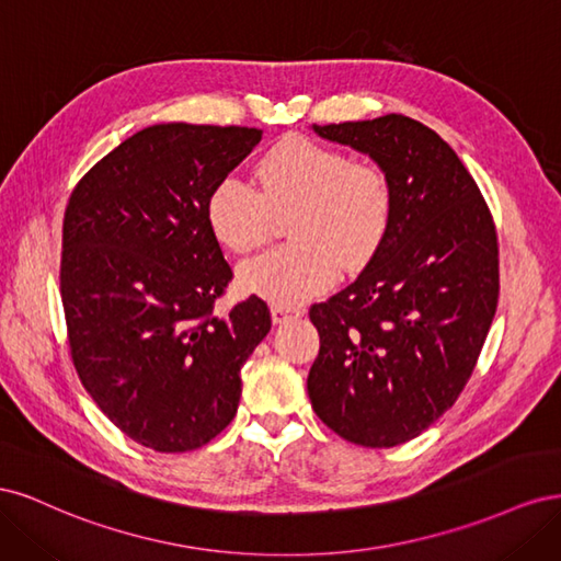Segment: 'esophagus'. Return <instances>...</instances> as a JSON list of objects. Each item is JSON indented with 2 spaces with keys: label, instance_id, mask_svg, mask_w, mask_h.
Listing matches in <instances>:
<instances>
[{
  "label": "esophagus",
  "instance_id": "1",
  "mask_svg": "<svg viewBox=\"0 0 561 561\" xmlns=\"http://www.w3.org/2000/svg\"><path fill=\"white\" fill-rule=\"evenodd\" d=\"M297 316H299V311H295V309H287V307H283V304H271V320H274L276 325L293 320Z\"/></svg>",
  "mask_w": 561,
  "mask_h": 561
}]
</instances>
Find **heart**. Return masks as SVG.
Segmentation results:
<instances>
[{
    "instance_id": "obj_1",
    "label": "heart",
    "mask_w": 561,
    "mask_h": 561,
    "mask_svg": "<svg viewBox=\"0 0 561 561\" xmlns=\"http://www.w3.org/2000/svg\"><path fill=\"white\" fill-rule=\"evenodd\" d=\"M257 192L239 178L219 180L206 215L219 243L236 252L257 248L271 217L290 215L295 243L268 248L239 268L243 290L295 307L325 293L339 264L371 260L393 215V190L379 165L351 161L344 151L304 135H285L254 168Z\"/></svg>"
}]
</instances>
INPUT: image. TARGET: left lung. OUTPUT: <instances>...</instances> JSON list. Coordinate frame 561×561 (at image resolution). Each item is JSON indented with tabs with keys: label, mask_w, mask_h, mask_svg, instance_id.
<instances>
[{
	"label": "left lung",
	"mask_w": 561,
	"mask_h": 561,
	"mask_svg": "<svg viewBox=\"0 0 561 561\" xmlns=\"http://www.w3.org/2000/svg\"><path fill=\"white\" fill-rule=\"evenodd\" d=\"M313 130L381 168L393 215L360 276L309 311V398L348 443L396 447L449 410L480 358L499 304L496 227L456 151L414 118Z\"/></svg>",
	"instance_id": "8db88e82"
}]
</instances>
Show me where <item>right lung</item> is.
<instances>
[{
  "label": "right lung",
  "instance_id": "add662e5",
  "mask_svg": "<svg viewBox=\"0 0 561 561\" xmlns=\"http://www.w3.org/2000/svg\"><path fill=\"white\" fill-rule=\"evenodd\" d=\"M245 126L142 128L79 180L62 219L60 297L77 375L114 426L192 451L239 410L241 367L271 330L260 297L215 316L233 278L206 215L260 145Z\"/></svg>",
  "mask_w": 561,
  "mask_h": 561
}]
</instances>
